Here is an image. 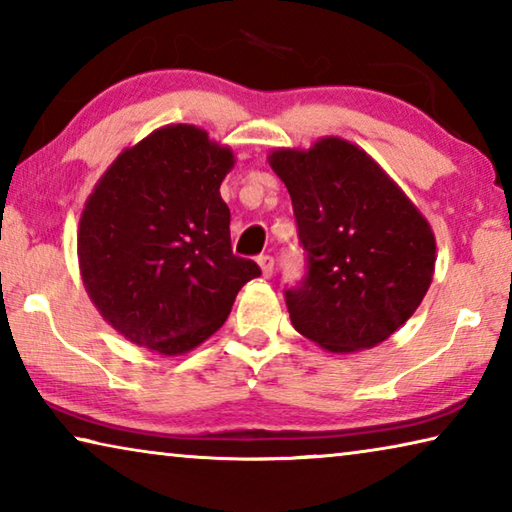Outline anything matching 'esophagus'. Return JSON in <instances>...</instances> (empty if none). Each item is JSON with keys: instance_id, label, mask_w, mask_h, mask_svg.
Instances as JSON below:
<instances>
[{"instance_id": "obj_1", "label": "esophagus", "mask_w": 512, "mask_h": 512, "mask_svg": "<svg viewBox=\"0 0 512 512\" xmlns=\"http://www.w3.org/2000/svg\"><path fill=\"white\" fill-rule=\"evenodd\" d=\"M257 264L262 268V275L264 277H271L273 275V257L271 255H259L257 257Z\"/></svg>"}]
</instances>
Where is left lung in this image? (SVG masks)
I'll list each match as a JSON object with an SVG mask.
<instances>
[{
    "mask_svg": "<svg viewBox=\"0 0 512 512\" xmlns=\"http://www.w3.org/2000/svg\"><path fill=\"white\" fill-rule=\"evenodd\" d=\"M268 164L289 189L309 257L287 291L293 327L336 354L370 350L427 296L436 237L402 187L361 149L325 135L309 149H273Z\"/></svg>",
    "mask_w": 512,
    "mask_h": 512,
    "instance_id": "8db88e82",
    "label": "left lung"
}]
</instances>
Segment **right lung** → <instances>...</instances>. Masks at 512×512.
Instances as JSON below:
<instances>
[{"label": "right lung", "mask_w": 512, "mask_h": 512, "mask_svg": "<svg viewBox=\"0 0 512 512\" xmlns=\"http://www.w3.org/2000/svg\"><path fill=\"white\" fill-rule=\"evenodd\" d=\"M235 162L203 128L167 124L126 146L85 201L76 235L83 287L137 348L164 357L198 348L262 275L253 259L232 255L219 189Z\"/></svg>", "instance_id": "add662e5"}]
</instances>
